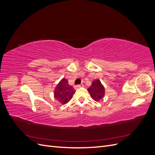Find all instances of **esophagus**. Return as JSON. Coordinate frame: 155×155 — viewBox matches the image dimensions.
<instances>
[{
    "instance_id": "34e87169",
    "label": "esophagus",
    "mask_w": 155,
    "mask_h": 155,
    "mask_svg": "<svg viewBox=\"0 0 155 155\" xmlns=\"http://www.w3.org/2000/svg\"><path fill=\"white\" fill-rule=\"evenodd\" d=\"M83 87V84H81V85H75V86H74V88H75V89H78V88H80V87Z\"/></svg>"
}]
</instances>
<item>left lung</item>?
Returning <instances> with one entry per match:
<instances>
[{
  "label": "left lung",
  "instance_id": "8db88e82",
  "mask_svg": "<svg viewBox=\"0 0 155 155\" xmlns=\"http://www.w3.org/2000/svg\"><path fill=\"white\" fill-rule=\"evenodd\" d=\"M92 99L98 101L105 96V87L102 85L100 79H96L92 83V85L88 88Z\"/></svg>",
  "mask_w": 155,
  "mask_h": 155
}]
</instances>
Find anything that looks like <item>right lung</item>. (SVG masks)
Segmentation results:
<instances>
[{
    "instance_id": "obj_1",
    "label": "right lung",
    "mask_w": 155,
    "mask_h": 155,
    "mask_svg": "<svg viewBox=\"0 0 155 155\" xmlns=\"http://www.w3.org/2000/svg\"><path fill=\"white\" fill-rule=\"evenodd\" d=\"M76 91L68 84L67 79L63 78L59 81L54 90V97L61 104L64 105L72 99Z\"/></svg>"
}]
</instances>
